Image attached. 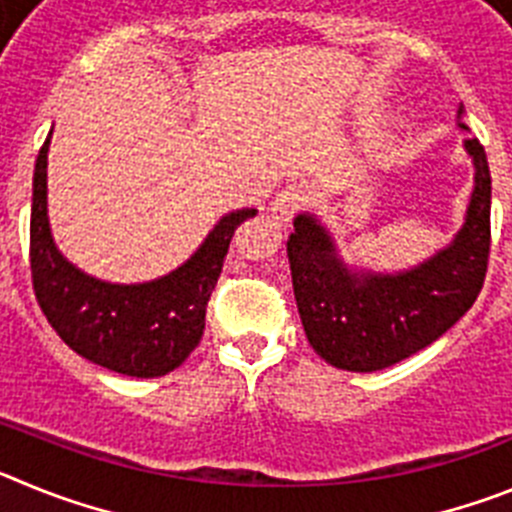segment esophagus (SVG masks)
I'll return each mask as SVG.
<instances>
[{"label": "esophagus", "mask_w": 512, "mask_h": 512, "mask_svg": "<svg viewBox=\"0 0 512 512\" xmlns=\"http://www.w3.org/2000/svg\"><path fill=\"white\" fill-rule=\"evenodd\" d=\"M307 202V189L302 184H287L277 192L274 202H271V217L279 220V223H289L292 215L300 210Z\"/></svg>", "instance_id": "34e87169"}]
</instances>
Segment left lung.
<instances>
[{"label": "left lung", "mask_w": 512, "mask_h": 512, "mask_svg": "<svg viewBox=\"0 0 512 512\" xmlns=\"http://www.w3.org/2000/svg\"><path fill=\"white\" fill-rule=\"evenodd\" d=\"M464 146L477 169L467 223L446 251L418 269L356 277L310 215L295 220L287 256L297 310L307 341L328 364L346 372L387 369L431 346L479 297L492 246V179L482 143L472 138Z\"/></svg>", "instance_id": "8db88e82"}]
</instances>
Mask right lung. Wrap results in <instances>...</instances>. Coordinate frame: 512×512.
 Instances as JSON below:
<instances>
[{
	"label": "right lung",
	"instance_id": "add662e5",
	"mask_svg": "<svg viewBox=\"0 0 512 512\" xmlns=\"http://www.w3.org/2000/svg\"><path fill=\"white\" fill-rule=\"evenodd\" d=\"M48 143L35 161L30 210L33 292L61 341L84 359L128 377H161L184 364L205 330V312L235 230L256 210L223 217L202 248L169 277L151 284H107L81 274L56 251L45 212Z\"/></svg>",
	"mask_w": 512,
	"mask_h": 512
}]
</instances>
